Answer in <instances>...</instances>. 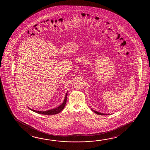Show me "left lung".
Wrapping results in <instances>:
<instances>
[{
  "instance_id": "8db88e82",
  "label": "left lung",
  "mask_w": 150,
  "mask_h": 150,
  "mask_svg": "<svg viewBox=\"0 0 150 150\" xmlns=\"http://www.w3.org/2000/svg\"><path fill=\"white\" fill-rule=\"evenodd\" d=\"M93 111V112H95V113H96V114H97V115H107V114H104V113H100V112H97V111H96L95 110H93L92 109H91Z\"/></svg>"
}]
</instances>
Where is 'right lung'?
I'll list each match as a JSON object with an SVG mask.
<instances>
[{"label":"right lung","instance_id":"obj_1","mask_svg":"<svg viewBox=\"0 0 150 150\" xmlns=\"http://www.w3.org/2000/svg\"><path fill=\"white\" fill-rule=\"evenodd\" d=\"M67 93L66 95H65V99H64L63 103H62L60 106H59L58 107L56 108H54L52 109L49 110L45 111H37L33 110L32 109L29 108L30 110L34 111L36 113H39V114H42V115H55V114H57V113H59L63 109H64V107L65 106V104L67 103Z\"/></svg>","mask_w":150,"mask_h":150}]
</instances>
